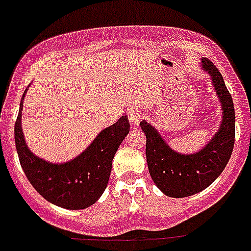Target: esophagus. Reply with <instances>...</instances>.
I'll use <instances>...</instances> for the list:
<instances>
[{"label": "esophagus", "instance_id": "1", "mask_svg": "<svg viewBox=\"0 0 251 251\" xmlns=\"http://www.w3.org/2000/svg\"><path fill=\"white\" fill-rule=\"evenodd\" d=\"M142 113L139 110H129L127 112V118H129V122L131 127H137L139 125V121H141Z\"/></svg>", "mask_w": 251, "mask_h": 251}]
</instances>
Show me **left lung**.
<instances>
[{"label": "left lung", "instance_id": "left-lung-1", "mask_svg": "<svg viewBox=\"0 0 251 251\" xmlns=\"http://www.w3.org/2000/svg\"><path fill=\"white\" fill-rule=\"evenodd\" d=\"M199 68L210 75L211 83L222 108V121L216 133L194 153H181L168 145L153 125L143 120L139 124L146 134V157L151 178L163 194L185 198L207 189L222 175L234 146L233 100L224 79L211 61L201 60Z\"/></svg>", "mask_w": 251, "mask_h": 251}]
</instances>
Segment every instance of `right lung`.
<instances>
[{
	"mask_svg": "<svg viewBox=\"0 0 251 251\" xmlns=\"http://www.w3.org/2000/svg\"><path fill=\"white\" fill-rule=\"evenodd\" d=\"M28 88L22 96L14 127L15 146L23 172L35 190L52 204L66 210H83L92 206L108 185L114 155L130 131L129 120L122 116L113 125L102 129L74 159L52 163L36 156L25 143L22 110Z\"/></svg>",
	"mask_w": 251,
	"mask_h": 251,
	"instance_id": "add662e5",
	"label": "right lung"
}]
</instances>
